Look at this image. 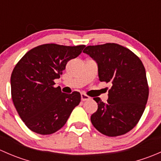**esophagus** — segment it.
Listing matches in <instances>:
<instances>
[{
    "instance_id": "esophagus-1",
    "label": "esophagus",
    "mask_w": 161,
    "mask_h": 161,
    "mask_svg": "<svg viewBox=\"0 0 161 161\" xmlns=\"http://www.w3.org/2000/svg\"><path fill=\"white\" fill-rule=\"evenodd\" d=\"M81 99H82V101H85V100H90V97L89 96L86 95L85 93H81Z\"/></svg>"
}]
</instances>
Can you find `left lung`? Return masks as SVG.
I'll return each instance as SVG.
<instances>
[{
    "instance_id": "obj_1",
    "label": "left lung",
    "mask_w": 161,
    "mask_h": 161,
    "mask_svg": "<svg viewBox=\"0 0 161 161\" xmlns=\"http://www.w3.org/2000/svg\"><path fill=\"white\" fill-rule=\"evenodd\" d=\"M83 52L97 62L100 81L111 84L108 103L93 98L98 109L91 116L92 125L111 137L129 132L139 122L148 100L142 62L132 51L117 43L88 46Z\"/></svg>"
}]
</instances>
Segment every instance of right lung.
<instances>
[{"label": "right lung", "instance_id": "add662e5", "mask_svg": "<svg viewBox=\"0 0 161 161\" xmlns=\"http://www.w3.org/2000/svg\"><path fill=\"white\" fill-rule=\"evenodd\" d=\"M85 45L69 47L48 43L32 48L11 73V97L25 125L41 135L56 132L65 125L81 101L79 92L71 94L53 87L68 61L82 53Z\"/></svg>", "mask_w": 161, "mask_h": 161}]
</instances>
